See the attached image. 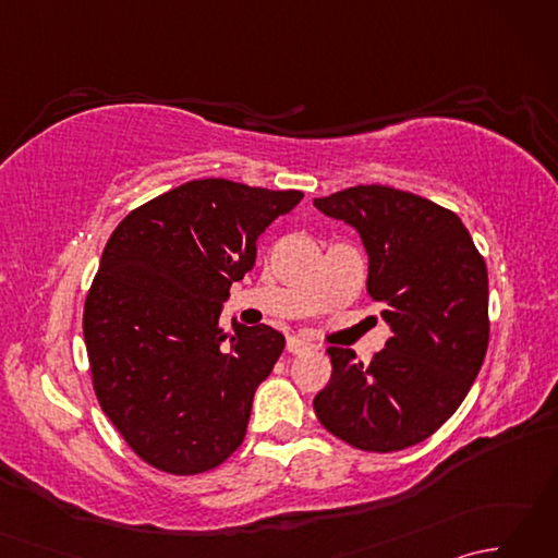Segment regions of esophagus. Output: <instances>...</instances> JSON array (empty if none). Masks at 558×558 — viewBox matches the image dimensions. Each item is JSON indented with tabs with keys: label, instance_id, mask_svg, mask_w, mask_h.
<instances>
[{
	"label": "esophagus",
	"instance_id": "34e87169",
	"mask_svg": "<svg viewBox=\"0 0 558 558\" xmlns=\"http://www.w3.org/2000/svg\"><path fill=\"white\" fill-rule=\"evenodd\" d=\"M310 350H312V342H306L302 338H288V352L302 354V352H310Z\"/></svg>",
	"mask_w": 558,
	"mask_h": 558
}]
</instances>
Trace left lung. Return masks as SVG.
<instances>
[{
    "instance_id": "8db88e82",
    "label": "left lung",
    "mask_w": 558,
    "mask_h": 558,
    "mask_svg": "<svg viewBox=\"0 0 558 558\" xmlns=\"http://www.w3.org/2000/svg\"><path fill=\"white\" fill-rule=\"evenodd\" d=\"M314 206L360 232L366 292L384 304L393 333L369 364L328 348L333 374L314 412L360 450L410 448L458 410L480 374L489 345L487 264L456 213L417 194L360 184Z\"/></svg>"
}]
</instances>
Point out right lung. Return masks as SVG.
<instances>
[{
  "mask_svg": "<svg viewBox=\"0 0 558 558\" xmlns=\"http://www.w3.org/2000/svg\"><path fill=\"white\" fill-rule=\"evenodd\" d=\"M302 192L194 180L117 225L83 306L93 388L134 453L170 475L218 468L242 446L258 384L286 338L225 333L222 302L256 240Z\"/></svg>",
  "mask_w": 558,
  "mask_h": 558,
  "instance_id": "obj_1",
  "label": "right lung"
}]
</instances>
